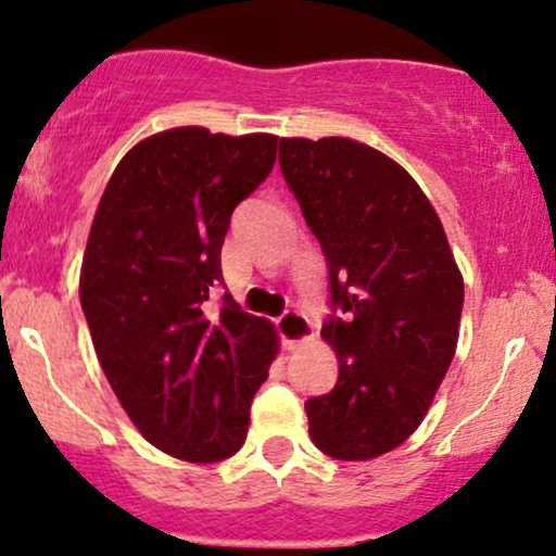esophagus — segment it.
I'll list each match as a JSON object with an SVG mask.
<instances>
[{
    "instance_id": "esophagus-1",
    "label": "esophagus",
    "mask_w": 556,
    "mask_h": 556,
    "mask_svg": "<svg viewBox=\"0 0 556 556\" xmlns=\"http://www.w3.org/2000/svg\"><path fill=\"white\" fill-rule=\"evenodd\" d=\"M277 331L279 337H282L287 350H295L300 342H305V339L313 337V324L311 318L303 316V313L285 311L282 316L277 318Z\"/></svg>"
}]
</instances>
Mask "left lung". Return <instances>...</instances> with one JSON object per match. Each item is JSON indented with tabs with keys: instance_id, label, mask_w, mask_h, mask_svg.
<instances>
[{
	"instance_id": "obj_1",
	"label": "left lung",
	"mask_w": 556,
	"mask_h": 556,
	"mask_svg": "<svg viewBox=\"0 0 556 556\" xmlns=\"http://www.w3.org/2000/svg\"><path fill=\"white\" fill-rule=\"evenodd\" d=\"M279 168L329 264L320 337L337 386L305 401L311 440L337 460L404 443L430 409L458 344L464 279L409 173L344 137L282 139Z\"/></svg>"
}]
</instances>
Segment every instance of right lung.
<instances>
[{
    "instance_id": "1",
    "label": "right lung",
    "mask_w": 556,
    "mask_h": 556,
    "mask_svg": "<svg viewBox=\"0 0 556 556\" xmlns=\"http://www.w3.org/2000/svg\"><path fill=\"white\" fill-rule=\"evenodd\" d=\"M274 160L271 134L160 131L126 152L92 219L79 303L100 367L137 430L173 458L238 453L277 354L269 320L227 292L210 307L232 212Z\"/></svg>"
}]
</instances>
